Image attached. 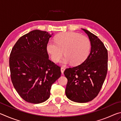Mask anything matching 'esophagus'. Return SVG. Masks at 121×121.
Returning a JSON list of instances; mask_svg holds the SVG:
<instances>
[{
  "instance_id": "esophagus-1",
  "label": "esophagus",
  "mask_w": 121,
  "mask_h": 121,
  "mask_svg": "<svg viewBox=\"0 0 121 121\" xmlns=\"http://www.w3.org/2000/svg\"><path fill=\"white\" fill-rule=\"evenodd\" d=\"M65 70V68L64 67H61V73H62V74L63 73V72H64V71Z\"/></svg>"
}]
</instances>
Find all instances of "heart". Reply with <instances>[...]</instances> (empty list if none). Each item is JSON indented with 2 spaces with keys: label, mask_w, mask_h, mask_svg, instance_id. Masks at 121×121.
I'll return each mask as SVG.
<instances>
[{
  "label": "heart",
  "mask_w": 121,
  "mask_h": 121,
  "mask_svg": "<svg viewBox=\"0 0 121 121\" xmlns=\"http://www.w3.org/2000/svg\"><path fill=\"white\" fill-rule=\"evenodd\" d=\"M56 43L50 42L47 51L54 62H58L64 52L65 57L62 61L64 65L81 64L87 58L91 48V42L87 37L74 32H63L55 38Z\"/></svg>",
  "instance_id": "1"
}]
</instances>
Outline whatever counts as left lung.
I'll return each instance as SVG.
<instances>
[{"instance_id":"8db88e82","label":"left lung","mask_w":121,"mask_h":121,"mask_svg":"<svg viewBox=\"0 0 121 121\" xmlns=\"http://www.w3.org/2000/svg\"><path fill=\"white\" fill-rule=\"evenodd\" d=\"M82 30L91 42V52L82 63L64 71L68 79L65 91L67 97L80 103L90 101L97 97L108 69V52L104 43L91 32Z\"/></svg>"}]
</instances>
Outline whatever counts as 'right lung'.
I'll list each match as a JSON object with an SVG mask.
<instances>
[{
    "instance_id": "add662e5",
    "label": "right lung",
    "mask_w": 121,
    "mask_h": 121,
    "mask_svg": "<svg viewBox=\"0 0 121 121\" xmlns=\"http://www.w3.org/2000/svg\"><path fill=\"white\" fill-rule=\"evenodd\" d=\"M51 36L39 30L30 31L18 39L10 54L12 83L28 102L39 104L48 100L52 84L61 76L60 67L48 59L47 45Z\"/></svg>"
}]
</instances>
